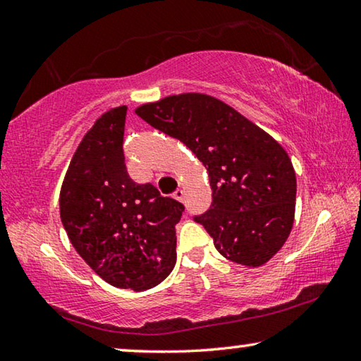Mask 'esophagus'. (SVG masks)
Here are the masks:
<instances>
[{"mask_svg": "<svg viewBox=\"0 0 361 361\" xmlns=\"http://www.w3.org/2000/svg\"><path fill=\"white\" fill-rule=\"evenodd\" d=\"M173 197L176 199V201H183V199H185V191H183V190H180V188H178V190H176L175 192H173Z\"/></svg>", "mask_w": 361, "mask_h": 361, "instance_id": "esophagus-1", "label": "esophagus"}]
</instances>
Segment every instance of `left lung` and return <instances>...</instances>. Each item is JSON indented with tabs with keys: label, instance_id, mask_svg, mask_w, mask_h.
<instances>
[{
	"label": "left lung",
	"instance_id": "1",
	"mask_svg": "<svg viewBox=\"0 0 361 361\" xmlns=\"http://www.w3.org/2000/svg\"><path fill=\"white\" fill-rule=\"evenodd\" d=\"M201 160L212 205L197 223L225 259L262 267L283 247L295 214V171L279 142L236 109L202 93L171 94L135 109Z\"/></svg>",
	"mask_w": 361,
	"mask_h": 361
}]
</instances>
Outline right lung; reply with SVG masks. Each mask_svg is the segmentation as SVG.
<instances>
[{"label": "right lung", "instance_id": "obj_1", "mask_svg": "<svg viewBox=\"0 0 361 361\" xmlns=\"http://www.w3.org/2000/svg\"><path fill=\"white\" fill-rule=\"evenodd\" d=\"M127 106L109 109L85 133L61 186V220L80 257L114 288L151 289L176 262L183 204L128 176Z\"/></svg>", "mask_w": 361, "mask_h": 361}]
</instances>
